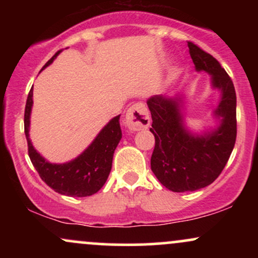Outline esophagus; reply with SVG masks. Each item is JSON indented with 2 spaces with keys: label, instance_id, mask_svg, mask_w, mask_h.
I'll use <instances>...</instances> for the list:
<instances>
[{
  "label": "esophagus",
  "instance_id": "esophagus-1",
  "mask_svg": "<svg viewBox=\"0 0 258 258\" xmlns=\"http://www.w3.org/2000/svg\"><path fill=\"white\" fill-rule=\"evenodd\" d=\"M126 125L133 132L147 130L150 125L148 108L143 103H136L126 112Z\"/></svg>",
  "mask_w": 258,
  "mask_h": 258
}]
</instances>
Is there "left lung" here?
Listing matches in <instances>:
<instances>
[{
	"mask_svg": "<svg viewBox=\"0 0 258 258\" xmlns=\"http://www.w3.org/2000/svg\"><path fill=\"white\" fill-rule=\"evenodd\" d=\"M188 47L195 70L211 75V86L221 91V99L212 114L217 126L200 135L186 128L182 94H159L147 100L153 120L150 132L155 137L152 171L162 185L176 193L211 184L226 166L236 139L233 81L217 59L193 42H188Z\"/></svg>",
	"mask_w": 258,
	"mask_h": 258,
	"instance_id": "1",
	"label": "left lung"
}]
</instances>
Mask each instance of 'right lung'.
<instances>
[{
  "mask_svg": "<svg viewBox=\"0 0 258 258\" xmlns=\"http://www.w3.org/2000/svg\"><path fill=\"white\" fill-rule=\"evenodd\" d=\"M58 51L44 64L43 69L53 63ZM32 88L26 99L24 114V131L28 141L29 156L47 185L54 191L74 198H84L96 194L104 185L110 173L112 156L119 144L122 132L120 127V115L112 117L106 125L100 130L93 142L82 152L78 158L64 164H52L47 161L31 143L29 131H30V115L32 109Z\"/></svg>",
  "mask_w": 258,
  "mask_h": 258,
  "instance_id": "obj_1",
  "label": "right lung"
}]
</instances>
